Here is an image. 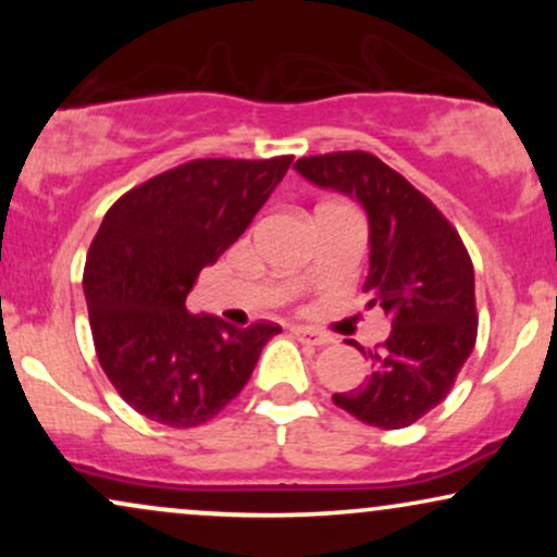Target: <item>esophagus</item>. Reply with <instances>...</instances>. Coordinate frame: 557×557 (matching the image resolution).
Returning a JSON list of instances; mask_svg holds the SVG:
<instances>
[{
    "label": "esophagus",
    "instance_id": "obj_1",
    "mask_svg": "<svg viewBox=\"0 0 557 557\" xmlns=\"http://www.w3.org/2000/svg\"><path fill=\"white\" fill-rule=\"evenodd\" d=\"M293 335L298 337V341H304V343H309V345H327L330 343V337L324 335V332H317V330H311V327H293Z\"/></svg>",
    "mask_w": 557,
    "mask_h": 557
}]
</instances>
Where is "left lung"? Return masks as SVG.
Instances as JSON below:
<instances>
[{
    "label": "left lung",
    "instance_id": "obj_1",
    "mask_svg": "<svg viewBox=\"0 0 557 557\" xmlns=\"http://www.w3.org/2000/svg\"><path fill=\"white\" fill-rule=\"evenodd\" d=\"M296 172L354 198L369 225V309L393 319L369 374L332 400L363 424L403 430L450 393L476 343L474 267L450 222L406 177L367 151L298 159ZM354 345V343H350ZM363 356L367 350L356 345Z\"/></svg>",
    "mask_w": 557,
    "mask_h": 557
}]
</instances>
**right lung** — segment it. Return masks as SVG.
I'll use <instances>...</instances> for the list:
<instances>
[{"instance_id": "right-lung-1", "label": "right lung", "mask_w": 557, "mask_h": 557, "mask_svg": "<svg viewBox=\"0 0 557 557\" xmlns=\"http://www.w3.org/2000/svg\"><path fill=\"white\" fill-rule=\"evenodd\" d=\"M290 162L196 159L127 190L101 220L83 293L101 369L140 417L177 430L214 419L280 332L188 314L185 298L198 272L246 233Z\"/></svg>"}]
</instances>
